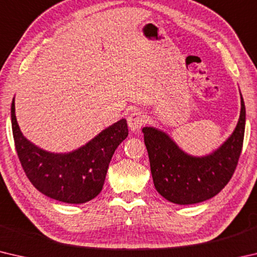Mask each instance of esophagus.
Listing matches in <instances>:
<instances>
[{"mask_svg": "<svg viewBox=\"0 0 257 257\" xmlns=\"http://www.w3.org/2000/svg\"><path fill=\"white\" fill-rule=\"evenodd\" d=\"M128 125L133 132H136L142 128V125L145 123V115L142 111L135 110L133 113H130L128 116Z\"/></svg>", "mask_w": 257, "mask_h": 257, "instance_id": "obj_1", "label": "esophagus"}]
</instances>
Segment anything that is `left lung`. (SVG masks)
Listing matches in <instances>:
<instances>
[{"mask_svg":"<svg viewBox=\"0 0 257 257\" xmlns=\"http://www.w3.org/2000/svg\"><path fill=\"white\" fill-rule=\"evenodd\" d=\"M240 98V116L234 132L219 150L204 158L186 154L158 129L143 128L154 186L165 199L179 205L201 203L219 194L231 179L245 134V103Z\"/></svg>","mask_w":257,"mask_h":257,"instance_id":"8db88e82","label":"left lung"}]
</instances>
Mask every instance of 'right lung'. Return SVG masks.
Returning <instances> with one entry per match:
<instances>
[{
	"label": "right lung",
	"instance_id": "obj_1",
	"mask_svg": "<svg viewBox=\"0 0 257 257\" xmlns=\"http://www.w3.org/2000/svg\"><path fill=\"white\" fill-rule=\"evenodd\" d=\"M11 123L17 154L29 181L47 197L69 204L86 203L101 193L108 163L128 136L127 121L122 119L80 149L54 154L38 149L23 136L16 118L15 98Z\"/></svg>",
	"mask_w": 257,
	"mask_h": 257
}]
</instances>
